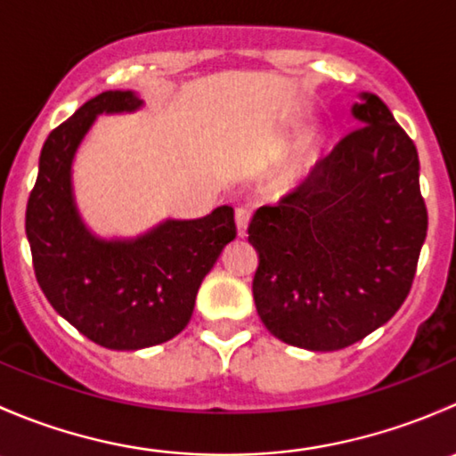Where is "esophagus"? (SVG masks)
Segmentation results:
<instances>
[{
  "mask_svg": "<svg viewBox=\"0 0 456 456\" xmlns=\"http://www.w3.org/2000/svg\"><path fill=\"white\" fill-rule=\"evenodd\" d=\"M249 209H245V207H238L236 209V227H238V236H245L247 233V224H249Z\"/></svg>",
  "mask_w": 456,
  "mask_h": 456,
  "instance_id": "esophagus-1",
  "label": "esophagus"
}]
</instances>
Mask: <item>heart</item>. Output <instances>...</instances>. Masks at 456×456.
Wrapping results in <instances>:
<instances>
[{"label": "heart", "instance_id": "obj_1", "mask_svg": "<svg viewBox=\"0 0 456 456\" xmlns=\"http://www.w3.org/2000/svg\"><path fill=\"white\" fill-rule=\"evenodd\" d=\"M326 134L322 127H309V130L302 132V136L297 139L296 145L291 147L287 156L271 169L269 174V187L273 194H291L297 187H302L306 183V178L311 176V172L315 169L317 160L322 156V147H324Z\"/></svg>", "mask_w": 456, "mask_h": 456}]
</instances>
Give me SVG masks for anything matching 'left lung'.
<instances>
[{
    "instance_id": "1",
    "label": "left lung",
    "mask_w": 456,
    "mask_h": 456,
    "mask_svg": "<svg viewBox=\"0 0 456 456\" xmlns=\"http://www.w3.org/2000/svg\"><path fill=\"white\" fill-rule=\"evenodd\" d=\"M351 114L362 127L247 229L257 315L306 351L351 346L397 314L428 232L415 142L370 92Z\"/></svg>"
}]
</instances>
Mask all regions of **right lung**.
<instances>
[{
  "instance_id": "add662e5",
  "label": "right lung",
  "mask_w": 456,
  "mask_h": 456,
  "mask_svg": "<svg viewBox=\"0 0 456 456\" xmlns=\"http://www.w3.org/2000/svg\"><path fill=\"white\" fill-rule=\"evenodd\" d=\"M142 108L136 92L108 90L86 101L41 147L26 207L37 282L53 309L112 351H139L176 338L191 320L202 278L236 238L233 209L194 220L167 218L136 238H101L79 214L72 163L99 114Z\"/></svg>"
}]
</instances>
